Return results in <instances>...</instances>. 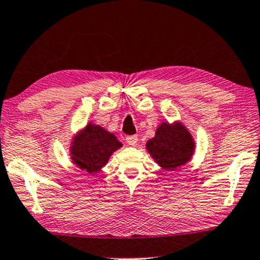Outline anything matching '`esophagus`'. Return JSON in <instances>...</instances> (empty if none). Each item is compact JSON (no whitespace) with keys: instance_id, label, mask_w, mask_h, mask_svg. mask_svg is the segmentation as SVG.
<instances>
[{"instance_id":"esophagus-1","label":"esophagus","mask_w":260,"mask_h":260,"mask_svg":"<svg viewBox=\"0 0 260 260\" xmlns=\"http://www.w3.org/2000/svg\"><path fill=\"white\" fill-rule=\"evenodd\" d=\"M126 141L128 145H131V146H134V145H137L138 143V136H128L126 138Z\"/></svg>"}]
</instances>
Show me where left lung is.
Here are the masks:
<instances>
[{
	"instance_id": "obj_1",
	"label": "left lung",
	"mask_w": 260,
	"mask_h": 260,
	"mask_svg": "<svg viewBox=\"0 0 260 260\" xmlns=\"http://www.w3.org/2000/svg\"><path fill=\"white\" fill-rule=\"evenodd\" d=\"M146 148L155 162L165 170H176L192 157L195 143L182 123L162 122L154 138L147 141Z\"/></svg>"
}]
</instances>
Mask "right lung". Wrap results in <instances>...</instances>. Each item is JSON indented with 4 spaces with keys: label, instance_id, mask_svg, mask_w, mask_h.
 <instances>
[{
    "label": "right lung",
    "instance_id": "add662e5",
    "mask_svg": "<svg viewBox=\"0 0 260 260\" xmlns=\"http://www.w3.org/2000/svg\"><path fill=\"white\" fill-rule=\"evenodd\" d=\"M71 159L82 170L96 174L107 164L110 155L122 144L113 133L98 124L89 123L71 143Z\"/></svg>",
    "mask_w": 260,
    "mask_h": 260
}]
</instances>
